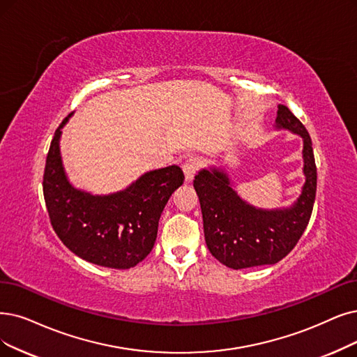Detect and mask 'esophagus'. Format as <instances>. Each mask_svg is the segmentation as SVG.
<instances>
[{"label":"esophagus","instance_id":"obj_1","mask_svg":"<svg viewBox=\"0 0 357 357\" xmlns=\"http://www.w3.org/2000/svg\"><path fill=\"white\" fill-rule=\"evenodd\" d=\"M202 165V161L197 158V156H190V158L186 160V162L183 164V171H184V176H186V180L188 181H192L195 174L199 171V168H201Z\"/></svg>","mask_w":357,"mask_h":357}]
</instances>
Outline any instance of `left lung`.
<instances>
[{"label":"left lung","instance_id":"8db88e82","mask_svg":"<svg viewBox=\"0 0 357 357\" xmlns=\"http://www.w3.org/2000/svg\"><path fill=\"white\" fill-rule=\"evenodd\" d=\"M277 127L303 139L306 181L297 201L284 209H259L249 205L231 188L218 168L202 169L193 188L201 202L205 241L212 256L233 269L273 265L293 250L309 224L317 195V165L306 127L286 107L277 111Z\"/></svg>","mask_w":357,"mask_h":357}]
</instances>
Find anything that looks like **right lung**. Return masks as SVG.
I'll use <instances>...</instances> for the list:
<instances>
[{"instance_id":"obj_1","label":"right lung","mask_w":357,"mask_h":357,"mask_svg":"<svg viewBox=\"0 0 357 357\" xmlns=\"http://www.w3.org/2000/svg\"><path fill=\"white\" fill-rule=\"evenodd\" d=\"M71 114L55 130L44 171V197L56 236L79 258L99 266L129 269L152 250L160 217L184 174L169 165L145 173L112 195H91L70 184L61 161L60 136Z\"/></svg>"}]
</instances>
